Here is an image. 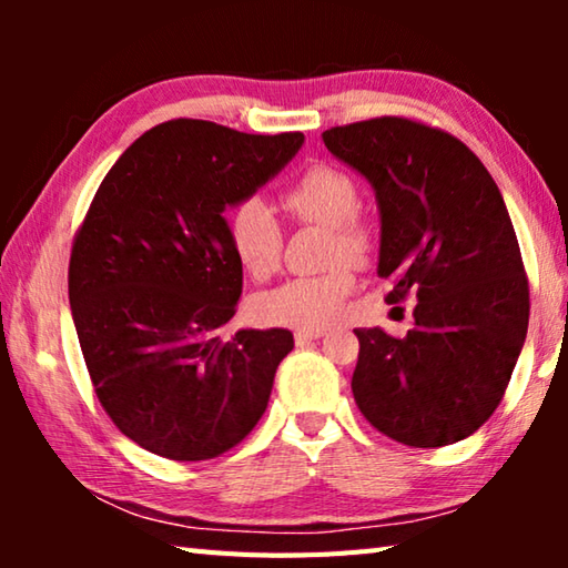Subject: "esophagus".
Returning a JSON list of instances; mask_svg holds the SVG:
<instances>
[{"instance_id": "1", "label": "esophagus", "mask_w": 568, "mask_h": 568, "mask_svg": "<svg viewBox=\"0 0 568 568\" xmlns=\"http://www.w3.org/2000/svg\"><path fill=\"white\" fill-rule=\"evenodd\" d=\"M323 335H325V331H297V333H295V343H297V345H305V343L321 341Z\"/></svg>"}]
</instances>
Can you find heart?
Returning <instances> with one entry per match:
<instances>
[{"instance_id": "1", "label": "heart", "mask_w": 568, "mask_h": 568, "mask_svg": "<svg viewBox=\"0 0 568 568\" xmlns=\"http://www.w3.org/2000/svg\"><path fill=\"white\" fill-rule=\"evenodd\" d=\"M361 195L355 180L333 165H311L283 192V207L301 223L328 230L325 263L328 273L293 277L255 297L257 321L285 328L321 331L338 321L348 301L355 277L351 265H363L371 257L373 240L355 213ZM227 237L237 263L253 277L275 273L283 253V230L273 210L261 200L240 203L227 220ZM346 263L343 264L342 261Z\"/></svg>"}]
</instances>
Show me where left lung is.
Here are the masks:
<instances>
[{
	"mask_svg": "<svg viewBox=\"0 0 568 568\" xmlns=\"http://www.w3.org/2000/svg\"><path fill=\"white\" fill-rule=\"evenodd\" d=\"M376 192L388 303L416 295V328H358L353 398L398 444L438 448L491 418L528 328V281L511 217L474 152L406 118L323 132Z\"/></svg>",
	"mask_w": 568,
	"mask_h": 568,
	"instance_id": "1",
	"label": "left lung"
}]
</instances>
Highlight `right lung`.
Instances as JSON below:
<instances>
[{"mask_svg": "<svg viewBox=\"0 0 568 568\" xmlns=\"http://www.w3.org/2000/svg\"><path fill=\"white\" fill-rule=\"evenodd\" d=\"M303 140L172 120L134 140L92 200L70 257L72 321L102 408L150 454L215 458L267 408L293 333L220 335L243 293L225 210Z\"/></svg>", "mask_w": 568, "mask_h": 568, "instance_id": "add662e5", "label": "right lung"}]
</instances>
